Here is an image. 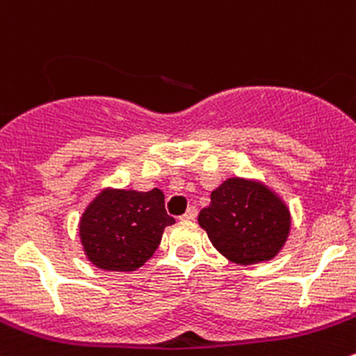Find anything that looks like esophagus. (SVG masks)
<instances>
[{
  "label": "esophagus",
  "instance_id": "esophagus-1",
  "mask_svg": "<svg viewBox=\"0 0 356 356\" xmlns=\"http://www.w3.org/2000/svg\"><path fill=\"white\" fill-rule=\"evenodd\" d=\"M197 218V207L195 206H190L188 209H186V213L183 214L181 220L183 221H193Z\"/></svg>",
  "mask_w": 356,
  "mask_h": 356
}]
</instances>
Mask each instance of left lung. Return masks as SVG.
Returning <instances> with one entry per match:
<instances>
[{
	"instance_id": "left-lung-1",
	"label": "left lung",
	"mask_w": 356,
	"mask_h": 356,
	"mask_svg": "<svg viewBox=\"0 0 356 356\" xmlns=\"http://www.w3.org/2000/svg\"><path fill=\"white\" fill-rule=\"evenodd\" d=\"M199 225L228 261L256 265L275 258L291 232V211L258 179L227 178L211 192Z\"/></svg>"
}]
</instances>
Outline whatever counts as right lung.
Here are the masks:
<instances>
[{
	"label": "right lung",
	"instance_id": "add662e5",
	"mask_svg": "<svg viewBox=\"0 0 356 356\" xmlns=\"http://www.w3.org/2000/svg\"><path fill=\"white\" fill-rule=\"evenodd\" d=\"M173 223L159 188L138 192L107 186L81 214V245L97 268L135 272L152 258L164 228Z\"/></svg>",
	"mask_w": 356,
	"mask_h": 356
}]
</instances>
